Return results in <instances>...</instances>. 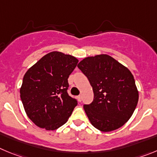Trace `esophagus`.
Masks as SVG:
<instances>
[{
  "mask_svg": "<svg viewBox=\"0 0 157 157\" xmlns=\"http://www.w3.org/2000/svg\"><path fill=\"white\" fill-rule=\"evenodd\" d=\"M77 99H78V101H82V96L81 95H79V96H77Z\"/></svg>",
  "mask_w": 157,
  "mask_h": 157,
  "instance_id": "obj_1",
  "label": "esophagus"
}]
</instances>
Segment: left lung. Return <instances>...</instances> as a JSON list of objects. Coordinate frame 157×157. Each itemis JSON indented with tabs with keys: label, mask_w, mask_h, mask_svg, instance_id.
Returning <instances> with one entry per match:
<instances>
[{
	"label": "left lung",
	"mask_w": 157,
	"mask_h": 157,
	"mask_svg": "<svg viewBox=\"0 0 157 157\" xmlns=\"http://www.w3.org/2000/svg\"><path fill=\"white\" fill-rule=\"evenodd\" d=\"M77 67L93 88V101L83 105L92 125L102 132L122 126L131 118L139 100L129 70L105 54L83 59Z\"/></svg>",
	"instance_id": "1"
}]
</instances>
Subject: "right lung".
Here are the masks:
<instances>
[{
  "instance_id": "add662e5",
  "label": "right lung",
  "mask_w": 157,
  "mask_h": 157,
  "mask_svg": "<svg viewBox=\"0 0 157 157\" xmlns=\"http://www.w3.org/2000/svg\"><path fill=\"white\" fill-rule=\"evenodd\" d=\"M78 59L60 52H51L28 70L20 96L29 118L37 126L55 130L64 125L77 105L67 93L68 77Z\"/></svg>"
}]
</instances>
